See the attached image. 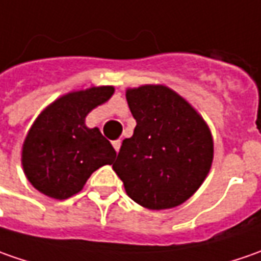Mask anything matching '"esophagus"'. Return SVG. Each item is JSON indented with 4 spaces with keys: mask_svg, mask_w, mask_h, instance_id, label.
<instances>
[{
    "mask_svg": "<svg viewBox=\"0 0 261 261\" xmlns=\"http://www.w3.org/2000/svg\"><path fill=\"white\" fill-rule=\"evenodd\" d=\"M112 145H113V148L116 149V152H119L120 145H122V141H120V139H116V141H113V142H112Z\"/></svg>",
    "mask_w": 261,
    "mask_h": 261,
    "instance_id": "34e87169",
    "label": "esophagus"
}]
</instances>
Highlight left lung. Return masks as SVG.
I'll list each match as a JSON object with an SVG mask.
<instances>
[{"label":"left lung","mask_w":261,"mask_h":261,"mask_svg":"<svg viewBox=\"0 0 261 261\" xmlns=\"http://www.w3.org/2000/svg\"><path fill=\"white\" fill-rule=\"evenodd\" d=\"M136 120L120 146L113 170L127 196L161 211L181 205L200 187L214 158V141L195 109L164 86L127 90Z\"/></svg>","instance_id":"8db88e82"}]
</instances>
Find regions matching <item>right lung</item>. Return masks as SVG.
Wrapping results in <instances>:
<instances>
[{
    "label": "right lung",
    "mask_w": 261,
    "mask_h": 261,
    "mask_svg": "<svg viewBox=\"0 0 261 261\" xmlns=\"http://www.w3.org/2000/svg\"><path fill=\"white\" fill-rule=\"evenodd\" d=\"M113 91V87H93L66 94L36 119L25 136L21 161L29 181L39 192L68 199L84 187L95 170L113 163L112 144L97 127L84 123L86 116Z\"/></svg>",
    "instance_id": "add662e5"
}]
</instances>
